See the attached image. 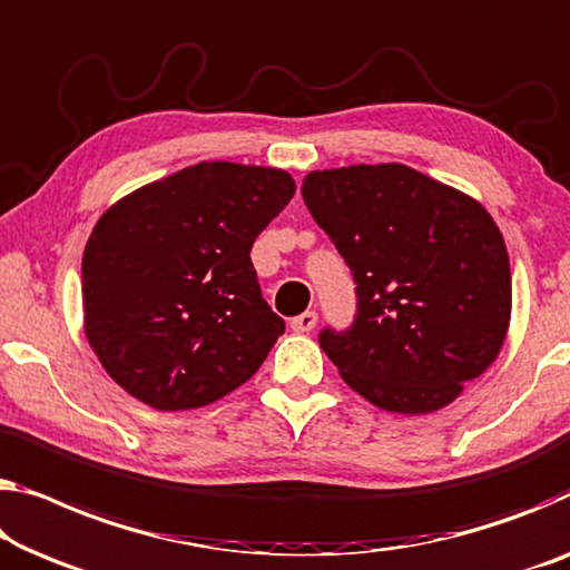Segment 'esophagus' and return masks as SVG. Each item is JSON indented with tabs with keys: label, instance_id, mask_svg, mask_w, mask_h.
Segmentation results:
<instances>
[{
	"label": "esophagus",
	"instance_id": "34e87169",
	"mask_svg": "<svg viewBox=\"0 0 570 570\" xmlns=\"http://www.w3.org/2000/svg\"><path fill=\"white\" fill-rule=\"evenodd\" d=\"M314 325H317V312H302L292 320L294 333H309Z\"/></svg>",
	"mask_w": 570,
	"mask_h": 570
}]
</instances>
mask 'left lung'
<instances>
[{
    "instance_id": "8db88e82",
    "label": "left lung",
    "mask_w": 570,
    "mask_h": 570,
    "mask_svg": "<svg viewBox=\"0 0 570 570\" xmlns=\"http://www.w3.org/2000/svg\"><path fill=\"white\" fill-rule=\"evenodd\" d=\"M302 197L355 284L351 327L320 333L345 384L399 414L453 402L494 363L512 312L489 212L402 164L312 171Z\"/></svg>"
}]
</instances>
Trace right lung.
Listing matches in <instances>:
<instances>
[{
  "mask_svg": "<svg viewBox=\"0 0 570 570\" xmlns=\"http://www.w3.org/2000/svg\"><path fill=\"white\" fill-rule=\"evenodd\" d=\"M278 168L212 160L109 207L81 261L89 345L153 410L212 404L261 368L284 320L250 248L294 197Z\"/></svg>",
  "mask_w": 570,
  "mask_h": 570,
  "instance_id": "1",
  "label": "right lung"
}]
</instances>
